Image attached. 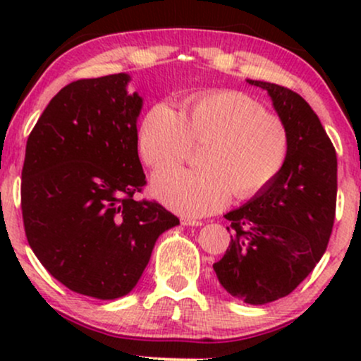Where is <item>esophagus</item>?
Wrapping results in <instances>:
<instances>
[{"label": "esophagus", "instance_id": "esophagus-1", "mask_svg": "<svg viewBox=\"0 0 361 361\" xmlns=\"http://www.w3.org/2000/svg\"><path fill=\"white\" fill-rule=\"evenodd\" d=\"M181 224H183V226H190V227H198V226H202L200 221H195V219H188V217L181 219Z\"/></svg>", "mask_w": 361, "mask_h": 361}]
</instances>
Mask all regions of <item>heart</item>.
I'll use <instances>...</instances> for the list:
<instances>
[{
  "instance_id": "b5f03b06",
  "label": "heart",
  "mask_w": 361,
  "mask_h": 361,
  "mask_svg": "<svg viewBox=\"0 0 361 361\" xmlns=\"http://www.w3.org/2000/svg\"><path fill=\"white\" fill-rule=\"evenodd\" d=\"M195 142L205 168L156 173L152 192L176 212L200 217L227 205L233 192L250 198L279 176L288 156V132L276 115L243 91L193 94L185 114L169 103L152 105L139 127V149L152 168L180 164Z\"/></svg>"
}]
</instances>
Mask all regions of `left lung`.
Here are the masks:
<instances>
[{
	"label": "left lung",
	"instance_id": "left-lung-1",
	"mask_svg": "<svg viewBox=\"0 0 361 361\" xmlns=\"http://www.w3.org/2000/svg\"><path fill=\"white\" fill-rule=\"evenodd\" d=\"M246 81L270 94L287 127L288 156L267 188L224 215L231 222V243L214 271L235 299L263 305L293 292L324 255L336 212L338 159L321 120L300 94L273 82Z\"/></svg>",
	"mask_w": 361,
	"mask_h": 361
}]
</instances>
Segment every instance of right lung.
<instances>
[{
    "label": "right lung",
    "mask_w": 361,
    "mask_h": 361,
    "mask_svg": "<svg viewBox=\"0 0 361 361\" xmlns=\"http://www.w3.org/2000/svg\"><path fill=\"white\" fill-rule=\"evenodd\" d=\"M126 73L80 80L52 98L30 132L22 214L32 251L56 280L100 300L137 285L164 231L180 224L146 185L137 154L142 98Z\"/></svg>",
    "instance_id": "obj_1"
}]
</instances>
